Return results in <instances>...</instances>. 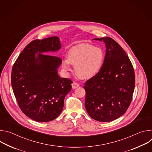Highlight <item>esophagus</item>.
Segmentation results:
<instances>
[{"mask_svg": "<svg viewBox=\"0 0 152 152\" xmlns=\"http://www.w3.org/2000/svg\"><path fill=\"white\" fill-rule=\"evenodd\" d=\"M79 84L78 83H77V82H73V83H72V88H73V89L79 87Z\"/></svg>", "mask_w": 152, "mask_h": 152, "instance_id": "1", "label": "esophagus"}]
</instances>
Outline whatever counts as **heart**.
<instances>
[{
  "instance_id": "b5f03b06",
  "label": "heart",
  "mask_w": 152,
  "mask_h": 152,
  "mask_svg": "<svg viewBox=\"0 0 152 152\" xmlns=\"http://www.w3.org/2000/svg\"><path fill=\"white\" fill-rule=\"evenodd\" d=\"M104 53L100 48L89 44H80L72 47L62 61V67L66 71L71 70V64L81 78L88 79L96 75L104 62Z\"/></svg>"
}]
</instances>
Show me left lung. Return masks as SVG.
Here are the masks:
<instances>
[{"instance_id": "left-lung-1", "label": "left lung", "mask_w": 152, "mask_h": 152, "mask_svg": "<svg viewBox=\"0 0 152 152\" xmlns=\"http://www.w3.org/2000/svg\"><path fill=\"white\" fill-rule=\"evenodd\" d=\"M94 39L104 41L106 55L99 72L85 83V106L92 118L109 122L123 115L131 104L135 76L131 61L114 39Z\"/></svg>"}]
</instances>
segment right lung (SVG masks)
Here are the masks:
<instances>
[{
    "mask_svg": "<svg viewBox=\"0 0 152 152\" xmlns=\"http://www.w3.org/2000/svg\"><path fill=\"white\" fill-rule=\"evenodd\" d=\"M60 48L58 37L33 40L12 66L11 85L18 105L26 116L36 121L48 122L58 117L65 97L72 89L73 82L58 75L61 59L42 54Z\"/></svg>",
    "mask_w": 152,
    "mask_h": 152,
    "instance_id": "add662e5",
    "label": "right lung"
}]
</instances>
